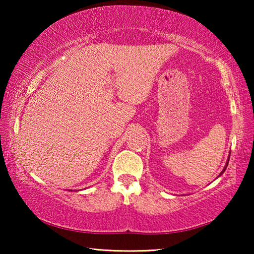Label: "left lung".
<instances>
[{"label": "left lung", "instance_id": "8db88e82", "mask_svg": "<svg viewBox=\"0 0 254 254\" xmlns=\"http://www.w3.org/2000/svg\"><path fill=\"white\" fill-rule=\"evenodd\" d=\"M227 162H229V160H227ZM227 162H226V166L224 167V169H223V171H222V173H221V175H222L223 173H224V171H225V169H226V167H227V165H229V163H227Z\"/></svg>", "mask_w": 254, "mask_h": 254}]
</instances>
